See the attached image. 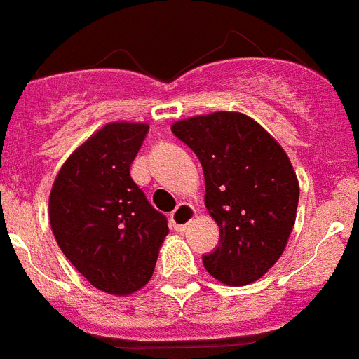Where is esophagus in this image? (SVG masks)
Segmentation results:
<instances>
[{"mask_svg":"<svg viewBox=\"0 0 359 359\" xmlns=\"http://www.w3.org/2000/svg\"><path fill=\"white\" fill-rule=\"evenodd\" d=\"M194 217H196L194 207L189 205V203H182V205H180L172 214H170V223H172L174 230L183 231Z\"/></svg>","mask_w":359,"mask_h":359,"instance_id":"obj_1","label":"esophagus"}]
</instances>
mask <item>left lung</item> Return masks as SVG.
<instances>
[{
    "label": "left lung",
    "instance_id": "left-lung-1",
    "mask_svg": "<svg viewBox=\"0 0 359 359\" xmlns=\"http://www.w3.org/2000/svg\"><path fill=\"white\" fill-rule=\"evenodd\" d=\"M205 174V207L219 226L217 248L203 255L228 286L259 280L286 248L298 207V180L273 136L250 116L217 111L172 123Z\"/></svg>",
    "mask_w": 359,
    "mask_h": 359
}]
</instances>
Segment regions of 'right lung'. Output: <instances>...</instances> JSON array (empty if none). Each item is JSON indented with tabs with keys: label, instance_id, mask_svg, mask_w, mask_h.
I'll list each match as a JSON object with an SVG mask.
<instances>
[{
	"label": "right lung",
	"instance_id": "add662e5",
	"mask_svg": "<svg viewBox=\"0 0 359 359\" xmlns=\"http://www.w3.org/2000/svg\"><path fill=\"white\" fill-rule=\"evenodd\" d=\"M147 133V123L104 126L72 152L50 192L59 248L91 286L118 297L151 280L169 233L167 217L131 177Z\"/></svg>",
	"mask_w": 359,
	"mask_h": 359
}]
</instances>
